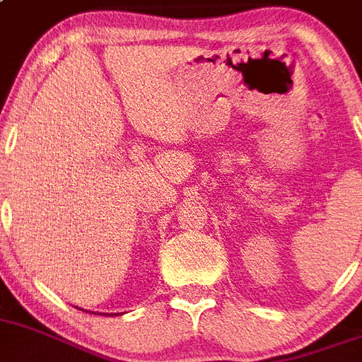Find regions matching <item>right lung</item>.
Listing matches in <instances>:
<instances>
[{
	"label": "right lung",
	"instance_id": "obj_1",
	"mask_svg": "<svg viewBox=\"0 0 362 362\" xmlns=\"http://www.w3.org/2000/svg\"><path fill=\"white\" fill-rule=\"evenodd\" d=\"M105 315H107V313H105Z\"/></svg>",
	"mask_w": 362,
	"mask_h": 362
}]
</instances>
